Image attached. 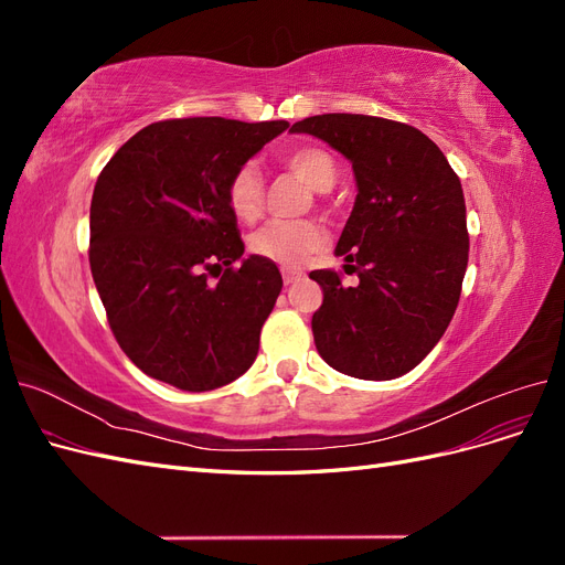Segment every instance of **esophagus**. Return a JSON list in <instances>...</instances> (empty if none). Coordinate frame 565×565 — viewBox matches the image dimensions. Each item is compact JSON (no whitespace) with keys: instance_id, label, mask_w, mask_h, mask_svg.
Instances as JSON below:
<instances>
[{"instance_id":"esophagus-1","label":"esophagus","mask_w":565,"mask_h":565,"mask_svg":"<svg viewBox=\"0 0 565 565\" xmlns=\"http://www.w3.org/2000/svg\"><path fill=\"white\" fill-rule=\"evenodd\" d=\"M301 278H303V273H301V270H292V268H282V280H285V285H292V282L301 280Z\"/></svg>"}]
</instances>
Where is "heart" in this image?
<instances>
[{"label": "heart", "mask_w": 565, "mask_h": 565, "mask_svg": "<svg viewBox=\"0 0 565 565\" xmlns=\"http://www.w3.org/2000/svg\"><path fill=\"white\" fill-rule=\"evenodd\" d=\"M280 164L289 174L299 177L313 191H330L337 181L339 167L332 152L322 146L303 143L287 148L280 156ZM226 202L233 216L243 224H252L264 212V181L252 164L237 167L226 183ZM328 245V231L318 221H270L256 231L249 241V249L285 268H299Z\"/></svg>", "instance_id": "b5f03b06"}]
</instances>
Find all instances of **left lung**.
Returning a JSON list of instances; mask_svg holds the SVG:
<instances>
[{
    "label": "left lung",
    "mask_w": 565,
    "mask_h": 565,
    "mask_svg": "<svg viewBox=\"0 0 565 565\" xmlns=\"http://www.w3.org/2000/svg\"><path fill=\"white\" fill-rule=\"evenodd\" d=\"M289 131L313 134L353 164L358 195L337 254L358 273L311 270L322 303L311 328L330 367L358 380H396L417 367L455 316L469 262L459 177L419 129L351 113L313 115Z\"/></svg>",
    "instance_id": "left-lung-1"
}]
</instances>
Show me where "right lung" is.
<instances>
[{
  "label": "right lung",
  "mask_w": 565,
  "mask_h": 565,
  "mask_svg": "<svg viewBox=\"0 0 565 565\" xmlns=\"http://www.w3.org/2000/svg\"><path fill=\"white\" fill-rule=\"evenodd\" d=\"M289 125L179 117L143 127L98 174L89 266L119 349L148 377L212 391L241 377L282 289L228 210L237 167Z\"/></svg>",
  "instance_id": "right-lung-1"
}]
</instances>
